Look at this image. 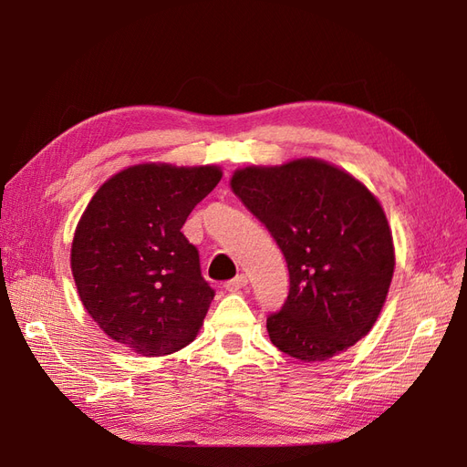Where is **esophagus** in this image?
I'll use <instances>...</instances> for the list:
<instances>
[{
    "instance_id": "34e87169",
    "label": "esophagus",
    "mask_w": 467,
    "mask_h": 467,
    "mask_svg": "<svg viewBox=\"0 0 467 467\" xmlns=\"http://www.w3.org/2000/svg\"><path fill=\"white\" fill-rule=\"evenodd\" d=\"M245 286H247V276L245 275H237L235 278L225 282V290H228V292H237V290H242Z\"/></svg>"
}]
</instances>
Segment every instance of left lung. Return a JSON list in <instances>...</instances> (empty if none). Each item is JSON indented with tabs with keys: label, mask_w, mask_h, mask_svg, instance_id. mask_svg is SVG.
Instances as JSON below:
<instances>
[{
	"label": "left lung",
	"mask_w": 467,
	"mask_h": 467,
	"mask_svg": "<svg viewBox=\"0 0 467 467\" xmlns=\"http://www.w3.org/2000/svg\"><path fill=\"white\" fill-rule=\"evenodd\" d=\"M230 187L271 232L288 265L290 292L266 319L275 347L321 362L370 333L395 268L391 228L378 196L317 158L239 167Z\"/></svg>",
	"instance_id": "8db88e82"
}]
</instances>
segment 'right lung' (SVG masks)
<instances>
[{
    "label": "right lung",
    "mask_w": 467,
    "mask_h": 467,
    "mask_svg": "<svg viewBox=\"0 0 467 467\" xmlns=\"http://www.w3.org/2000/svg\"><path fill=\"white\" fill-rule=\"evenodd\" d=\"M220 179L218 165H130L97 189L76 225L69 265L79 300L140 357L171 355L202 327L214 290L181 228Z\"/></svg>",
    "instance_id": "right-lung-1"
}]
</instances>
